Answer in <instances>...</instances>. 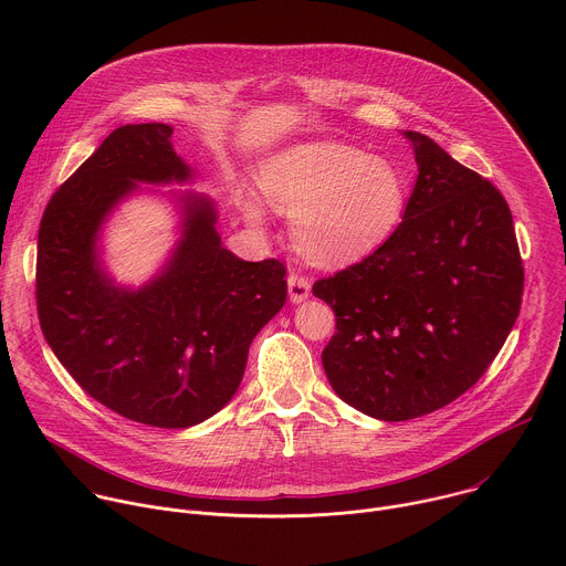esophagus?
<instances>
[{
	"label": "esophagus",
	"instance_id": "1",
	"mask_svg": "<svg viewBox=\"0 0 566 566\" xmlns=\"http://www.w3.org/2000/svg\"><path fill=\"white\" fill-rule=\"evenodd\" d=\"M311 295V284L306 277L302 275H289V297L293 304H300L304 300H308Z\"/></svg>",
	"mask_w": 566,
	"mask_h": 566
}]
</instances>
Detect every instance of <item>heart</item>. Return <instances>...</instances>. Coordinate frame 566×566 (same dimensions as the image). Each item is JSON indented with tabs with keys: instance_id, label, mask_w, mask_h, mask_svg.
I'll list each match as a JSON object with an SVG mask.
<instances>
[{
	"instance_id": "obj_1",
	"label": "heart",
	"mask_w": 566,
	"mask_h": 566,
	"mask_svg": "<svg viewBox=\"0 0 566 566\" xmlns=\"http://www.w3.org/2000/svg\"><path fill=\"white\" fill-rule=\"evenodd\" d=\"M266 201L293 217L297 249L319 266H345L380 249L408 208V179L387 158L313 140L284 147L258 170ZM253 226L264 223L258 197L241 199Z\"/></svg>"
}]
</instances>
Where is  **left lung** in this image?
Masks as SVG:
<instances>
[{"instance_id":"8db88e82","label":"left lung","mask_w":566,"mask_h":566,"mask_svg":"<svg viewBox=\"0 0 566 566\" xmlns=\"http://www.w3.org/2000/svg\"><path fill=\"white\" fill-rule=\"evenodd\" d=\"M417 184L396 232L313 284L336 313L322 352L334 391L378 421L430 415L470 389L520 315L524 269L502 192L419 132Z\"/></svg>"}]
</instances>
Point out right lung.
<instances>
[{"label": "right lung", "mask_w": 566, "mask_h": 566, "mask_svg": "<svg viewBox=\"0 0 566 566\" xmlns=\"http://www.w3.org/2000/svg\"><path fill=\"white\" fill-rule=\"evenodd\" d=\"M172 125L114 129L51 197L38 232L42 334L92 398L151 428H190L228 406L253 338L286 302L277 260L244 262L221 244L217 203L170 190L179 237L140 286L116 282L103 230L145 188L195 184ZM156 192V190H147Z\"/></svg>", "instance_id": "right-lung-1"}]
</instances>
